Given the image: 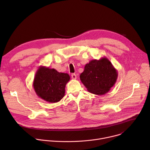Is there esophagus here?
I'll return each instance as SVG.
<instances>
[{
	"mask_svg": "<svg viewBox=\"0 0 150 150\" xmlns=\"http://www.w3.org/2000/svg\"><path fill=\"white\" fill-rule=\"evenodd\" d=\"M71 76H72V78L74 79H76V75L75 74H72L71 75Z\"/></svg>",
	"mask_w": 150,
	"mask_h": 150,
	"instance_id": "obj_1",
	"label": "esophagus"
}]
</instances>
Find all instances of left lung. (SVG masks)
Instances as JSON below:
<instances>
[{
    "instance_id": "obj_1",
    "label": "left lung",
    "mask_w": 150,
    "mask_h": 150,
    "mask_svg": "<svg viewBox=\"0 0 150 150\" xmlns=\"http://www.w3.org/2000/svg\"><path fill=\"white\" fill-rule=\"evenodd\" d=\"M117 70L105 57L94 59L87 63L80 75V79L88 92L101 96L108 93L116 82Z\"/></svg>"
}]
</instances>
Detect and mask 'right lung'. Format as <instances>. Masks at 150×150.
I'll return each instance as SVG.
<instances>
[{
	"label": "right lung",
	"mask_w": 150,
	"mask_h": 150,
	"mask_svg": "<svg viewBox=\"0 0 150 150\" xmlns=\"http://www.w3.org/2000/svg\"><path fill=\"white\" fill-rule=\"evenodd\" d=\"M69 80L70 76L67 73L40 66L35 73L33 85L40 98L53 103L59 101L65 96L66 85Z\"/></svg>",
	"instance_id": "right-lung-1"
}]
</instances>
